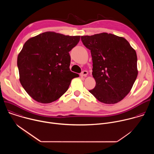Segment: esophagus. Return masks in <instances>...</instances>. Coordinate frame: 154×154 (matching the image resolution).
Instances as JSON below:
<instances>
[{"mask_svg":"<svg viewBox=\"0 0 154 154\" xmlns=\"http://www.w3.org/2000/svg\"><path fill=\"white\" fill-rule=\"evenodd\" d=\"M87 74H88V72L86 71H83L80 74V75L82 77H86L87 75Z\"/></svg>","mask_w":154,"mask_h":154,"instance_id":"obj_1","label":"esophagus"}]
</instances>
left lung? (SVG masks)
I'll return each instance as SVG.
<instances>
[{
	"mask_svg": "<svg viewBox=\"0 0 154 154\" xmlns=\"http://www.w3.org/2000/svg\"><path fill=\"white\" fill-rule=\"evenodd\" d=\"M81 40L90 50L93 60L92 74L96 84L90 93L104 103L122 100L138 75L135 51L125 38L111 33L82 36Z\"/></svg>",
	"mask_w": 154,
	"mask_h": 154,
	"instance_id": "1",
	"label": "left lung"
}]
</instances>
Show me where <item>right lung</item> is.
Masks as SVG:
<instances>
[{"label":"right lung","instance_id":"add662e5","mask_svg":"<svg viewBox=\"0 0 154 154\" xmlns=\"http://www.w3.org/2000/svg\"><path fill=\"white\" fill-rule=\"evenodd\" d=\"M80 38L47 32L26 42L17 64L20 82L33 99L43 103L58 99L79 76L70 71L69 52Z\"/></svg>","mask_w":154,"mask_h":154}]
</instances>
